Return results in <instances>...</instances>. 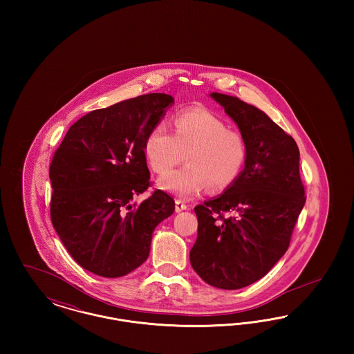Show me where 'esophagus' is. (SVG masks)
<instances>
[{"label": "esophagus", "mask_w": 354, "mask_h": 354, "mask_svg": "<svg viewBox=\"0 0 354 354\" xmlns=\"http://www.w3.org/2000/svg\"><path fill=\"white\" fill-rule=\"evenodd\" d=\"M185 209H188V205L185 202H182V201H176L175 202V211L176 212H182V211H185Z\"/></svg>", "instance_id": "1"}]
</instances>
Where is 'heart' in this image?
I'll use <instances>...</instances> for the list:
<instances>
[{"label":"heart","instance_id":"heart-1","mask_svg":"<svg viewBox=\"0 0 354 354\" xmlns=\"http://www.w3.org/2000/svg\"><path fill=\"white\" fill-rule=\"evenodd\" d=\"M143 153L150 169L163 174L183 160L185 167L169 171L158 185L182 199H189L209 185L221 191L240 176L248 159V145L240 131L228 129L207 109H189L174 118V133L158 122L145 138Z\"/></svg>","mask_w":354,"mask_h":354}]
</instances>
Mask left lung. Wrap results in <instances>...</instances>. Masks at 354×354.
<instances>
[{
	"label": "left lung",
	"mask_w": 354,
	"mask_h": 354,
	"mask_svg": "<svg viewBox=\"0 0 354 354\" xmlns=\"http://www.w3.org/2000/svg\"><path fill=\"white\" fill-rule=\"evenodd\" d=\"M209 95L244 135L248 159L221 195L195 207L189 261L207 284L232 290L260 280L281 259L306 198L295 139L252 104Z\"/></svg>",
	"instance_id": "1"
}]
</instances>
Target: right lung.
<instances>
[{
  "mask_svg": "<svg viewBox=\"0 0 354 354\" xmlns=\"http://www.w3.org/2000/svg\"><path fill=\"white\" fill-rule=\"evenodd\" d=\"M174 103L152 93L94 110L78 119L54 152L50 218L71 257L102 277H122L150 253L155 227L175 202L162 189L135 203L149 187L145 138Z\"/></svg>",
  "mask_w": 354,
  "mask_h": 354,
  "instance_id": "1",
  "label": "right lung"
}]
</instances>
